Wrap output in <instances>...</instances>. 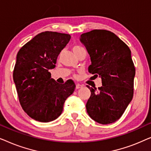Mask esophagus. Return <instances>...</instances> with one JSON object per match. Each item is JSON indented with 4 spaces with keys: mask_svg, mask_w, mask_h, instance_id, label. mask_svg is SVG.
I'll list each match as a JSON object with an SVG mask.
<instances>
[{
    "mask_svg": "<svg viewBox=\"0 0 151 151\" xmlns=\"http://www.w3.org/2000/svg\"><path fill=\"white\" fill-rule=\"evenodd\" d=\"M82 86H83V85H82V84H76V88H77V89H78V88H81V87H82Z\"/></svg>",
    "mask_w": 151,
    "mask_h": 151,
    "instance_id": "34e87169",
    "label": "esophagus"
}]
</instances>
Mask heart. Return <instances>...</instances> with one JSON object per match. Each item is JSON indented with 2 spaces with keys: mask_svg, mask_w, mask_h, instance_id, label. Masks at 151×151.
Returning a JSON list of instances; mask_svg holds the SVG:
<instances>
[{
  "mask_svg": "<svg viewBox=\"0 0 151 151\" xmlns=\"http://www.w3.org/2000/svg\"><path fill=\"white\" fill-rule=\"evenodd\" d=\"M80 49H82V47H80V46H78V45H74V46L73 47V48H72V49H73V52L75 53L77 52L78 50H80Z\"/></svg>",
  "mask_w": 151,
  "mask_h": 151,
  "instance_id": "1",
  "label": "heart"
}]
</instances>
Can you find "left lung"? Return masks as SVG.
<instances>
[{"label": "left lung", "instance_id": "obj_1", "mask_svg": "<svg viewBox=\"0 0 151 151\" xmlns=\"http://www.w3.org/2000/svg\"><path fill=\"white\" fill-rule=\"evenodd\" d=\"M80 41L86 47L91 65L88 72L102 78V86L94 89L86 104L91 118L102 124L120 118L133 96L135 68L129 47L114 33L94 29L84 33Z\"/></svg>", "mask_w": 151, "mask_h": 151}]
</instances>
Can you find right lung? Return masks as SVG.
Segmentation results:
<instances>
[{
	"label": "right lung",
	"mask_w": 151,
	"mask_h": 151,
	"mask_svg": "<svg viewBox=\"0 0 151 151\" xmlns=\"http://www.w3.org/2000/svg\"><path fill=\"white\" fill-rule=\"evenodd\" d=\"M71 36L55 32L36 35L18 51L13 72L20 104L35 120L49 122L63 111L66 99L73 93L71 80L58 84L51 78L58 56L69 42Z\"/></svg>",
	"instance_id": "add662e5"
}]
</instances>
